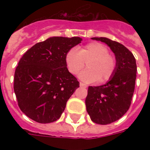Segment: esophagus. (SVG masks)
I'll list each match as a JSON object with an SVG mask.
<instances>
[{"label":"esophagus","instance_id":"esophagus-1","mask_svg":"<svg viewBox=\"0 0 150 150\" xmlns=\"http://www.w3.org/2000/svg\"><path fill=\"white\" fill-rule=\"evenodd\" d=\"M79 85H80V86H81V87H84V88H86V87H87L86 85L84 84V83H82V82H80Z\"/></svg>","mask_w":150,"mask_h":150}]
</instances>
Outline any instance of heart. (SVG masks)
<instances>
[{"label":"heart","instance_id":"b5f03b06","mask_svg":"<svg viewBox=\"0 0 150 150\" xmlns=\"http://www.w3.org/2000/svg\"><path fill=\"white\" fill-rule=\"evenodd\" d=\"M68 71L77 75L86 63L87 69L79 74L80 79L86 82L103 83L114 75L117 67L116 59L108 53L106 46L93 42L78 49L71 48L64 57Z\"/></svg>","mask_w":150,"mask_h":150}]
</instances>
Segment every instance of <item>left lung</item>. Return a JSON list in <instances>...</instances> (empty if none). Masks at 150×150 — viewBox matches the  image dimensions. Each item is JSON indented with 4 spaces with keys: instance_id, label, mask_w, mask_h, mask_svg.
I'll list each match as a JSON object with an SVG mask.
<instances>
[{
    "instance_id": "1",
    "label": "left lung",
    "mask_w": 150,
    "mask_h": 150,
    "mask_svg": "<svg viewBox=\"0 0 150 150\" xmlns=\"http://www.w3.org/2000/svg\"><path fill=\"white\" fill-rule=\"evenodd\" d=\"M92 40L106 43L117 61L111 79L100 86H89L86 99V110L92 121L108 125L121 118L129 109L135 90L136 61L132 53L118 42L106 37H93Z\"/></svg>"
}]
</instances>
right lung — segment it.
Returning <instances> with one entry per match:
<instances>
[{"mask_svg": "<svg viewBox=\"0 0 150 150\" xmlns=\"http://www.w3.org/2000/svg\"><path fill=\"white\" fill-rule=\"evenodd\" d=\"M82 40L75 36L50 37L35 44L20 59L14 91L18 107L29 118L42 124L60 118L68 100L79 87L68 71L64 57Z\"/></svg>", "mask_w": 150, "mask_h": 150, "instance_id": "right-lung-1", "label": "right lung"}]
</instances>
